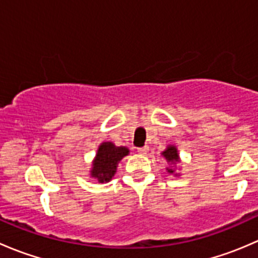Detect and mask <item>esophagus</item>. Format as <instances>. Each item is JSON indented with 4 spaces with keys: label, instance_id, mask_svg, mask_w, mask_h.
<instances>
[{
    "label": "esophagus",
    "instance_id": "34e87169",
    "mask_svg": "<svg viewBox=\"0 0 258 258\" xmlns=\"http://www.w3.org/2000/svg\"><path fill=\"white\" fill-rule=\"evenodd\" d=\"M137 152H139L140 155H146V153L148 152V147H147V146H144V147L137 148Z\"/></svg>",
    "mask_w": 258,
    "mask_h": 258
}]
</instances>
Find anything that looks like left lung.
<instances>
[{"label": "left lung", "instance_id": "left-lung-1", "mask_svg": "<svg viewBox=\"0 0 258 258\" xmlns=\"http://www.w3.org/2000/svg\"><path fill=\"white\" fill-rule=\"evenodd\" d=\"M161 155L163 156V158L166 160V162L168 163V166L166 167V171L173 176H179V173L176 172L177 163L181 162V158H179V153H178L177 147H176L175 145H168L167 147H166V150L163 151Z\"/></svg>", "mask_w": 258, "mask_h": 258}]
</instances>
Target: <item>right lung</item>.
I'll use <instances>...</instances> for the list:
<instances>
[{"label":"right lung","instance_id":"right-lung-1","mask_svg":"<svg viewBox=\"0 0 258 258\" xmlns=\"http://www.w3.org/2000/svg\"><path fill=\"white\" fill-rule=\"evenodd\" d=\"M130 153L124 146H116L113 142L105 141L97 148L90 168V176L100 183H107L116 175L119 161Z\"/></svg>","mask_w":258,"mask_h":258}]
</instances>
